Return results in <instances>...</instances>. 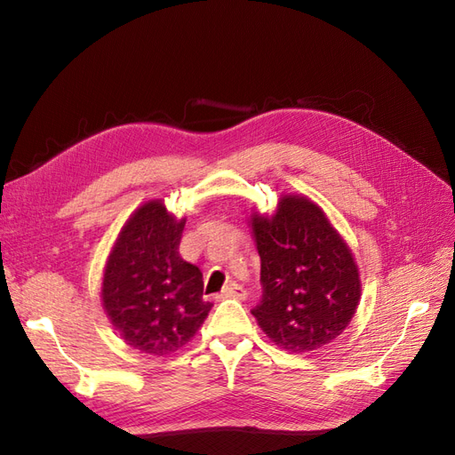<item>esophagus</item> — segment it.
<instances>
[{"instance_id":"1","label":"esophagus","mask_w":455,"mask_h":455,"mask_svg":"<svg viewBox=\"0 0 455 455\" xmlns=\"http://www.w3.org/2000/svg\"><path fill=\"white\" fill-rule=\"evenodd\" d=\"M244 296H246L244 288L237 283H228L224 286V291L218 294V298H237V299H244Z\"/></svg>"}]
</instances>
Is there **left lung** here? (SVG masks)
Segmentation results:
<instances>
[{
	"label": "left lung",
	"instance_id": "left-lung-1",
	"mask_svg": "<svg viewBox=\"0 0 455 455\" xmlns=\"http://www.w3.org/2000/svg\"><path fill=\"white\" fill-rule=\"evenodd\" d=\"M264 294L252 309L258 326L286 351L328 346L361 301V273L347 243L306 196H283L271 216L252 212Z\"/></svg>",
	"mask_w": 455,
	"mask_h": 455
}]
</instances>
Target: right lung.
I'll return each mask as SVG.
<instances>
[{"label": "right lung", "instance_id": "1", "mask_svg": "<svg viewBox=\"0 0 455 455\" xmlns=\"http://www.w3.org/2000/svg\"><path fill=\"white\" fill-rule=\"evenodd\" d=\"M186 218L161 199L146 201L121 228L102 277V307L127 346L171 355L197 334L212 304L203 273L180 254Z\"/></svg>", "mask_w": 455, "mask_h": 455}]
</instances>
